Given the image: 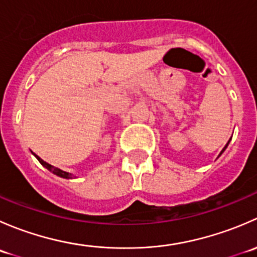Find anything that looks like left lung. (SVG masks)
I'll list each match as a JSON object with an SVG mask.
<instances>
[{"label": "left lung", "instance_id": "left-lung-1", "mask_svg": "<svg viewBox=\"0 0 257 257\" xmlns=\"http://www.w3.org/2000/svg\"><path fill=\"white\" fill-rule=\"evenodd\" d=\"M227 144H229V143H227ZM227 144H226V147H227ZM226 147H225V148H226ZM225 148H224V149H222V152H224V150H225ZM222 152H221V153H222Z\"/></svg>", "mask_w": 257, "mask_h": 257}]
</instances>
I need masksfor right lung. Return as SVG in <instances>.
Returning a JSON list of instances; mask_svg holds the SVG:
<instances>
[{
    "instance_id": "right-lung-1",
    "label": "right lung",
    "mask_w": 257,
    "mask_h": 257,
    "mask_svg": "<svg viewBox=\"0 0 257 257\" xmlns=\"http://www.w3.org/2000/svg\"><path fill=\"white\" fill-rule=\"evenodd\" d=\"M36 158H37V159H38V162H40L41 164L43 165V167H46V168H47L48 170H51V172L53 173V174L58 175V177H61V178H66V179H71V178H72V175L69 174V173H66V172H63V170L58 169V168H54L53 165L48 164V163H46L45 160H42V159H41V158L38 157V155H36Z\"/></svg>"
}]
</instances>
